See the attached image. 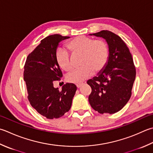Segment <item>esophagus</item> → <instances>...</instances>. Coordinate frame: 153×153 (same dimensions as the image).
I'll list each match as a JSON object with an SVG mask.
<instances>
[{
    "instance_id": "34e87169",
    "label": "esophagus",
    "mask_w": 153,
    "mask_h": 153,
    "mask_svg": "<svg viewBox=\"0 0 153 153\" xmlns=\"http://www.w3.org/2000/svg\"><path fill=\"white\" fill-rule=\"evenodd\" d=\"M82 85H83V83H79V84H77V85H76V86H77V88H79L80 87L82 86Z\"/></svg>"
}]
</instances>
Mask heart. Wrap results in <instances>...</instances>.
Returning a JSON list of instances; mask_svg holds the SVG:
<instances>
[{"instance_id": "b5f03b06", "label": "heart", "mask_w": 153, "mask_h": 153, "mask_svg": "<svg viewBox=\"0 0 153 153\" xmlns=\"http://www.w3.org/2000/svg\"><path fill=\"white\" fill-rule=\"evenodd\" d=\"M67 46L73 54L82 55L79 64L82 66L74 69L67 76V80L71 83H81L92 76L94 72H100L108 61L109 47L103 40H94L85 36H79L69 41ZM56 59L63 70L68 71L71 70L70 54L65 48L57 49Z\"/></svg>"}]
</instances>
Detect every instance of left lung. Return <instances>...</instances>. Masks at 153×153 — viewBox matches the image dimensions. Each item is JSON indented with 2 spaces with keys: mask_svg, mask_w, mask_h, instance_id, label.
I'll list each match as a JSON object with an SVG mask.
<instances>
[{
  "mask_svg": "<svg viewBox=\"0 0 153 153\" xmlns=\"http://www.w3.org/2000/svg\"><path fill=\"white\" fill-rule=\"evenodd\" d=\"M89 35L105 40L109 59L97 76L87 82L92 90L89 102L101 114H113L120 111L131 96L136 76L133 59L127 45L114 33L102 30Z\"/></svg>",
  "mask_w": 153,
  "mask_h": 153,
  "instance_id": "obj_1",
  "label": "left lung"
}]
</instances>
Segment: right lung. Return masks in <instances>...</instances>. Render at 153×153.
Returning <instances> with one entry per match:
<instances>
[{"instance_id": "add662e5", "label": "right lung", "mask_w": 153, "mask_h": 153, "mask_svg": "<svg viewBox=\"0 0 153 153\" xmlns=\"http://www.w3.org/2000/svg\"><path fill=\"white\" fill-rule=\"evenodd\" d=\"M59 34L50 35L28 56L25 65L24 79L28 99L38 113L50 119L64 115L70 109L77 87L67 83L62 90L53 87V82L62 77L56 59V52L61 41L70 38Z\"/></svg>"}]
</instances>
